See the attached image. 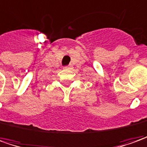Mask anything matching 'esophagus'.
I'll list each match as a JSON object with an SVG mask.
<instances>
[{
	"mask_svg": "<svg viewBox=\"0 0 147 147\" xmlns=\"http://www.w3.org/2000/svg\"><path fill=\"white\" fill-rule=\"evenodd\" d=\"M64 68H66V69H69V68H70V67H69V66H67V67H65Z\"/></svg>",
	"mask_w": 147,
	"mask_h": 147,
	"instance_id": "obj_1",
	"label": "esophagus"
}]
</instances>
